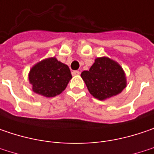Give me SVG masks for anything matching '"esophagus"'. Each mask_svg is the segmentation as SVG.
Returning <instances> with one entry per match:
<instances>
[{"instance_id":"1","label":"esophagus","mask_w":154,"mask_h":154,"mask_svg":"<svg viewBox=\"0 0 154 154\" xmlns=\"http://www.w3.org/2000/svg\"><path fill=\"white\" fill-rule=\"evenodd\" d=\"M71 73H72V75H73V76H77V75H79V74H80V72H79L78 70H73Z\"/></svg>"}]
</instances>
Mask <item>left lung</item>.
Wrapping results in <instances>:
<instances>
[{
    "label": "left lung",
    "mask_w": 154,
    "mask_h": 154,
    "mask_svg": "<svg viewBox=\"0 0 154 154\" xmlns=\"http://www.w3.org/2000/svg\"><path fill=\"white\" fill-rule=\"evenodd\" d=\"M81 77L90 93L99 100L119 94L126 85L122 68L108 57L96 59L89 70L81 73Z\"/></svg>",
    "instance_id": "left-lung-1"
}]
</instances>
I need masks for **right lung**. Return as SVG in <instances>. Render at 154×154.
<instances>
[{"mask_svg": "<svg viewBox=\"0 0 154 154\" xmlns=\"http://www.w3.org/2000/svg\"><path fill=\"white\" fill-rule=\"evenodd\" d=\"M71 77L68 66L55 57L45 59L35 64L29 75L34 92L47 97L62 93Z\"/></svg>", "mask_w": 154, "mask_h": 154, "instance_id": "obj_1", "label": "right lung"}]
</instances>
